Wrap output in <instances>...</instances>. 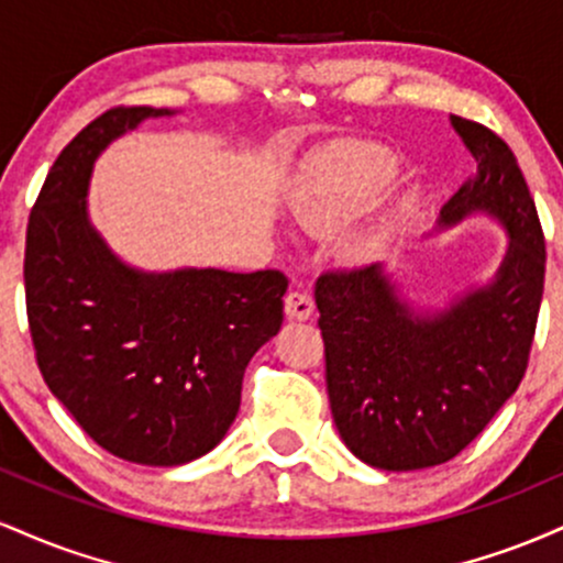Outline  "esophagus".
I'll return each instance as SVG.
<instances>
[{
    "label": "esophagus",
    "mask_w": 563,
    "mask_h": 563,
    "mask_svg": "<svg viewBox=\"0 0 563 563\" xmlns=\"http://www.w3.org/2000/svg\"><path fill=\"white\" fill-rule=\"evenodd\" d=\"M314 312L312 296L303 294V290H290L286 296V318L288 320H309Z\"/></svg>",
    "instance_id": "34e87169"
}]
</instances>
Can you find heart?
<instances>
[{"label": "heart", "mask_w": 563, "mask_h": 563, "mask_svg": "<svg viewBox=\"0 0 563 563\" xmlns=\"http://www.w3.org/2000/svg\"><path fill=\"white\" fill-rule=\"evenodd\" d=\"M399 172L402 161L389 147L376 142H341L303 166L288 196V209L303 230H333L376 203ZM389 235V219L352 232L344 243L346 260L354 264L376 260Z\"/></svg>", "instance_id": "heart-1"}]
</instances>
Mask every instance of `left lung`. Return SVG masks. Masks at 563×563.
<instances>
[{"label":"left lung","mask_w":563,"mask_h":563,"mask_svg":"<svg viewBox=\"0 0 563 563\" xmlns=\"http://www.w3.org/2000/svg\"><path fill=\"white\" fill-rule=\"evenodd\" d=\"M476 172L442 206L437 232L487 217L508 235L484 286L418 307L384 262L314 286L333 423L373 468L421 471L474 442L525 378L545 241L516 156L487 126L450 115Z\"/></svg>","instance_id":"obj_1"}]
</instances>
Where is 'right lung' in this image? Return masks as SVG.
<instances>
[{"label": "right lung", "instance_id": "1", "mask_svg": "<svg viewBox=\"0 0 563 563\" xmlns=\"http://www.w3.org/2000/svg\"><path fill=\"white\" fill-rule=\"evenodd\" d=\"M172 108H113L84 126L44 179L25 235V309L36 363L76 423L115 457L183 466L222 442L245 365L280 331L288 280L132 267L89 219L95 161Z\"/></svg>", "mask_w": 563, "mask_h": 563}]
</instances>
